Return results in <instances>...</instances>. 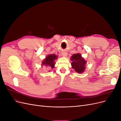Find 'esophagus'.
<instances>
[{"instance_id": "esophagus-1", "label": "esophagus", "mask_w": 121, "mask_h": 121, "mask_svg": "<svg viewBox=\"0 0 121 121\" xmlns=\"http://www.w3.org/2000/svg\"><path fill=\"white\" fill-rule=\"evenodd\" d=\"M62 54H63V56L65 57V56H67L68 54H67V53L66 52H63V53H62Z\"/></svg>"}]
</instances>
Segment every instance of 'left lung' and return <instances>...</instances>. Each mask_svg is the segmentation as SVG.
Instances as JSON below:
<instances>
[{"instance_id": "left-lung-1", "label": "left lung", "mask_w": 121, "mask_h": 121, "mask_svg": "<svg viewBox=\"0 0 121 121\" xmlns=\"http://www.w3.org/2000/svg\"><path fill=\"white\" fill-rule=\"evenodd\" d=\"M71 60L72 68L74 69L76 72L81 73L84 72L85 69L86 61L81 57V55L79 53L73 54L71 57Z\"/></svg>"}]
</instances>
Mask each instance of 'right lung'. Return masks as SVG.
<instances>
[{"label":"right lung","instance_id":"obj_1","mask_svg":"<svg viewBox=\"0 0 121 121\" xmlns=\"http://www.w3.org/2000/svg\"><path fill=\"white\" fill-rule=\"evenodd\" d=\"M57 57L55 54H50L47 56L45 60L43 61L42 64L43 65H45L46 66H50L53 68L54 67V65L55 64L54 60H56Z\"/></svg>","mask_w":121,"mask_h":121}]
</instances>
